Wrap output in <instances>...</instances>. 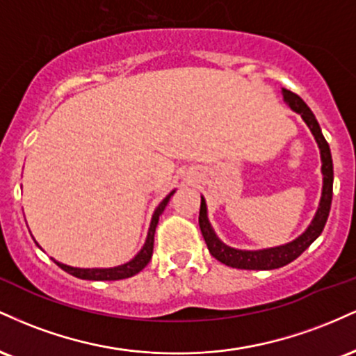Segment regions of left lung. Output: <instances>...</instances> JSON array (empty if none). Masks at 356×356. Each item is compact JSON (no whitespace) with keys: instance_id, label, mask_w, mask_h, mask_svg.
<instances>
[{"instance_id":"obj_1","label":"left lung","mask_w":356,"mask_h":356,"mask_svg":"<svg viewBox=\"0 0 356 356\" xmlns=\"http://www.w3.org/2000/svg\"><path fill=\"white\" fill-rule=\"evenodd\" d=\"M283 99L286 104L291 107V110H295L296 113H300L301 118L306 122V125H308L309 130H312L318 147H320L321 172H323V191H321L320 207H318L316 214H314V218L312 220V224L308 226V229H306L300 238L291 241V243L283 244V246H276V248L259 249V251H243V249H234L227 246V244H224L222 241L216 236L209 219H207L206 199L201 197L199 227H201L204 241H206L207 249H209L211 254L218 261H220L222 264H226V266L238 268V269H276V268L286 266L288 263L295 261L296 257L305 251V249L309 248V244H312L313 241L321 234L323 227H325L326 224V219H328L330 207H332V197H333V161H332V152H330V145L328 142L325 140V137H323L316 117L313 115V112L309 110L308 105L305 104L303 99L286 88H283Z\"/></svg>"}]
</instances>
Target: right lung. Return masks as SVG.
Returning <instances> with one entry per match:
<instances>
[{
  "mask_svg": "<svg viewBox=\"0 0 356 356\" xmlns=\"http://www.w3.org/2000/svg\"><path fill=\"white\" fill-rule=\"evenodd\" d=\"M172 191L169 195L162 201L161 204L157 206V209H155L154 216H152V220H150V227H149V232H147V239H145V244L144 248L138 251V254L134 257V259H130L129 263L125 264H120V266H115V268H73V266H67V264H61L58 261H55L58 266L63 269V271H67L68 275L75 276V277H80V280H90V281H117V280H125V277H130L134 275H137V273H140L142 269H144L147 264H149L150 257H152V251H154V234H155V227H157V222H159V216L162 214L165 209L167 202H169L170 195H174Z\"/></svg>",
  "mask_w": 356,
  "mask_h": 356,
  "instance_id": "1",
  "label": "right lung"
}]
</instances>
